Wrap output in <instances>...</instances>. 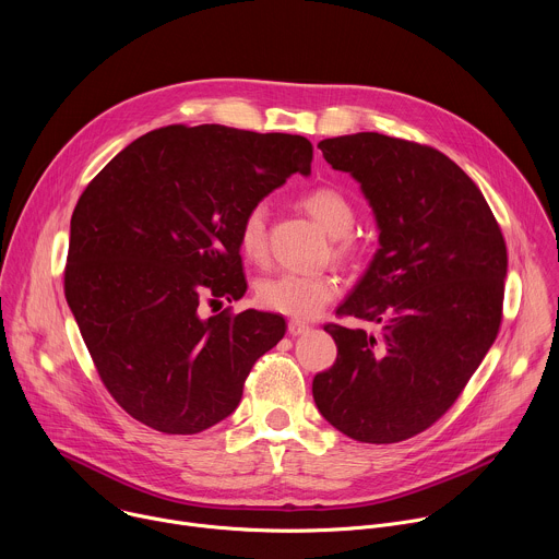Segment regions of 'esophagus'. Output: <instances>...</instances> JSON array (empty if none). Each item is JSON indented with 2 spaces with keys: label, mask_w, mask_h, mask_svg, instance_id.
<instances>
[{
  "label": "esophagus",
  "mask_w": 559,
  "mask_h": 559,
  "mask_svg": "<svg viewBox=\"0 0 559 559\" xmlns=\"http://www.w3.org/2000/svg\"><path fill=\"white\" fill-rule=\"evenodd\" d=\"M287 330H289V334H292V336H300V334L309 332V325H307V323H300V321H289Z\"/></svg>",
  "instance_id": "esophagus-1"
}]
</instances>
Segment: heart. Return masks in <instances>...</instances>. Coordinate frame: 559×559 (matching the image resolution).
Segmentation results:
<instances>
[{
	"label": "heart",
	"mask_w": 559,
	"mask_h": 559,
	"mask_svg": "<svg viewBox=\"0 0 559 559\" xmlns=\"http://www.w3.org/2000/svg\"><path fill=\"white\" fill-rule=\"evenodd\" d=\"M302 207L313 216L330 236L343 238L352 231L356 212L352 201L334 188H316L302 197ZM238 248L250 261H259L265 254V207H252L238 229ZM354 248L345 241L338 252L349 254ZM338 294V278L328 272H281L263 278L257 289L261 307L285 313L292 318H313Z\"/></svg>",
	"instance_id": "heart-1"
}]
</instances>
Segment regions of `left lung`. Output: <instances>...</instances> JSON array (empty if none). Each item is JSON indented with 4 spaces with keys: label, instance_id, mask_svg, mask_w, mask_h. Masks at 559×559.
<instances>
[{
    "label": "left lung",
    "instance_id": "left-lung-1",
    "mask_svg": "<svg viewBox=\"0 0 559 559\" xmlns=\"http://www.w3.org/2000/svg\"><path fill=\"white\" fill-rule=\"evenodd\" d=\"M318 147L360 183L380 246L336 313L380 332L325 328L338 356L316 373L313 403L358 442H401L455 403L491 349L507 246L483 192L442 152L378 132Z\"/></svg>",
    "mask_w": 559,
    "mask_h": 559
}]
</instances>
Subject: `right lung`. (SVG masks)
Returning a JSON list of instances; mask_svg holds the SVG:
<instances>
[{
    "mask_svg": "<svg viewBox=\"0 0 559 559\" xmlns=\"http://www.w3.org/2000/svg\"><path fill=\"white\" fill-rule=\"evenodd\" d=\"M311 156L300 134L168 126L88 183L70 218L63 289L106 389L134 420L192 436L241 403L285 318H203L199 305L246 294L238 229L294 173L307 177Z\"/></svg>",
    "mask_w": 559,
    "mask_h": 559,
    "instance_id": "1",
    "label": "right lung"
}]
</instances>
